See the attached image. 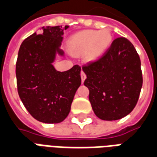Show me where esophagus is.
I'll return each mask as SVG.
<instances>
[{
  "label": "esophagus",
  "instance_id": "esophagus-1",
  "mask_svg": "<svg viewBox=\"0 0 157 157\" xmlns=\"http://www.w3.org/2000/svg\"><path fill=\"white\" fill-rule=\"evenodd\" d=\"M81 77H82V82L83 83V82H84V81H85V79L86 78V75L85 73L82 71V72H81Z\"/></svg>",
  "mask_w": 157,
  "mask_h": 157
}]
</instances>
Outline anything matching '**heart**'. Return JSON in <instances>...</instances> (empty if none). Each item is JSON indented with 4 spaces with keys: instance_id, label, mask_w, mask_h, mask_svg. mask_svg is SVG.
Segmentation results:
<instances>
[{
    "instance_id": "1",
    "label": "heart",
    "mask_w": 157,
    "mask_h": 157,
    "mask_svg": "<svg viewBox=\"0 0 157 157\" xmlns=\"http://www.w3.org/2000/svg\"><path fill=\"white\" fill-rule=\"evenodd\" d=\"M112 41L113 35L109 29L83 30L75 33L70 39L69 48L71 55L85 54L87 61L94 62L104 55Z\"/></svg>"
}]
</instances>
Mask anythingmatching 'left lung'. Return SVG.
I'll return each mask as SVG.
<instances>
[{
	"instance_id": "1",
	"label": "left lung",
	"mask_w": 157,
	"mask_h": 157,
	"mask_svg": "<svg viewBox=\"0 0 157 157\" xmlns=\"http://www.w3.org/2000/svg\"><path fill=\"white\" fill-rule=\"evenodd\" d=\"M89 101L100 119L112 121L135 109L142 87L140 59L134 45L125 38L113 40L98 61L82 67Z\"/></svg>"
}]
</instances>
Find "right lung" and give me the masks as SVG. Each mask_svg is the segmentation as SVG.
Returning a JSON list of instances; mask_svg holds the SVG:
<instances>
[{"mask_svg": "<svg viewBox=\"0 0 157 157\" xmlns=\"http://www.w3.org/2000/svg\"><path fill=\"white\" fill-rule=\"evenodd\" d=\"M69 26L42 27L22 42L16 64L17 92L26 109L38 121L58 124L68 116L75 92L81 86V67L66 71L53 65L60 48L64 30Z\"/></svg>", "mask_w": 157, "mask_h": 157, "instance_id": "1", "label": "right lung"}]
</instances>
